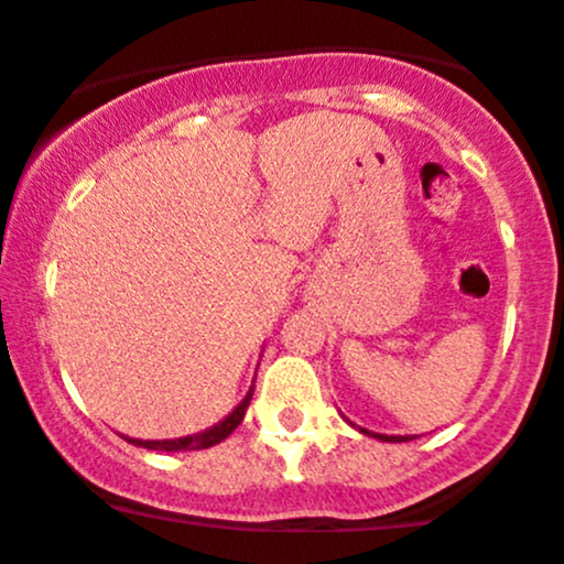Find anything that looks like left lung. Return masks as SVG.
Masks as SVG:
<instances>
[{
	"instance_id": "left-lung-1",
	"label": "left lung",
	"mask_w": 564,
	"mask_h": 564,
	"mask_svg": "<svg viewBox=\"0 0 564 564\" xmlns=\"http://www.w3.org/2000/svg\"><path fill=\"white\" fill-rule=\"evenodd\" d=\"M349 424H352V421H349ZM355 427V424H352ZM360 433L364 435H371V438H377V441H386V444H402V441H413L415 435H382V433H369V430H364V427H358Z\"/></svg>"
}]
</instances>
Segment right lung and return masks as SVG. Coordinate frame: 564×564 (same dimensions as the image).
Listing matches in <instances>:
<instances>
[{
  "mask_svg": "<svg viewBox=\"0 0 564 564\" xmlns=\"http://www.w3.org/2000/svg\"><path fill=\"white\" fill-rule=\"evenodd\" d=\"M253 399V386L250 391L245 393L242 402L231 410L223 421H217L215 427L204 430V433H195V435H184V438H167V441H140V438H126L129 444L134 446H143V449H154V452H198V449H209V446L220 444L226 441L234 430L242 424L245 413H248V404Z\"/></svg>",
  "mask_w": 564,
  "mask_h": 564,
  "instance_id": "1",
  "label": "right lung"
}]
</instances>
